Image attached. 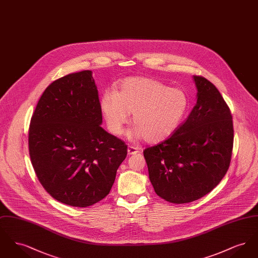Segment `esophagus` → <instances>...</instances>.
Masks as SVG:
<instances>
[{
  "label": "esophagus",
  "instance_id": "34e87169",
  "mask_svg": "<svg viewBox=\"0 0 258 258\" xmlns=\"http://www.w3.org/2000/svg\"><path fill=\"white\" fill-rule=\"evenodd\" d=\"M139 152V149L138 148L135 147V146H132V145H130L128 147H127V154L128 155H135V154H137Z\"/></svg>",
  "mask_w": 258,
  "mask_h": 258
}]
</instances>
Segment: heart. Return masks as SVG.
<instances>
[{
    "label": "heart",
    "mask_w": 258,
    "mask_h": 258,
    "mask_svg": "<svg viewBox=\"0 0 258 258\" xmlns=\"http://www.w3.org/2000/svg\"><path fill=\"white\" fill-rule=\"evenodd\" d=\"M101 111L111 134L122 135L133 114L135 127L131 138L158 143L176 131L188 108L184 90L171 88L148 77H128L121 81L119 92H105L100 100Z\"/></svg>",
    "instance_id": "b5f03b06"
}]
</instances>
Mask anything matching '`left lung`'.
Listing matches in <instances>:
<instances>
[{
    "instance_id": "8db88e82",
    "label": "left lung",
    "mask_w": 258,
    "mask_h": 258,
    "mask_svg": "<svg viewBox=\"0 0 258 258\" xmlns=\"http://www.w3.org/2000/svg\"><path fill=\"white\" fill-rule=\"evenodd\" d=\"M197 102L187 119L160 144L144 150L150 181L162 199L184 204L213 190L229 168L233 122L216 86L194 76Z\"/></svg>"
}]
</instances>
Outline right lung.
<instances>
[{
    "instance_id": "add662e5",
    "label": "right lung",
    "mask_w": 258,
    "mask_h": 258,
    "mask_svg": "<svg viewBox=\"0 0 258 258\" xmlns=\"http://www.w3.org/2000/svg\"><path fill=\"white\" fill-rule=\"evenodd\" d=\"M91 71L52 82L29 126V154L39 183L54 199L88 207L110 192L127 146L105 132Z\"/></svg>"
}]
</instances>
